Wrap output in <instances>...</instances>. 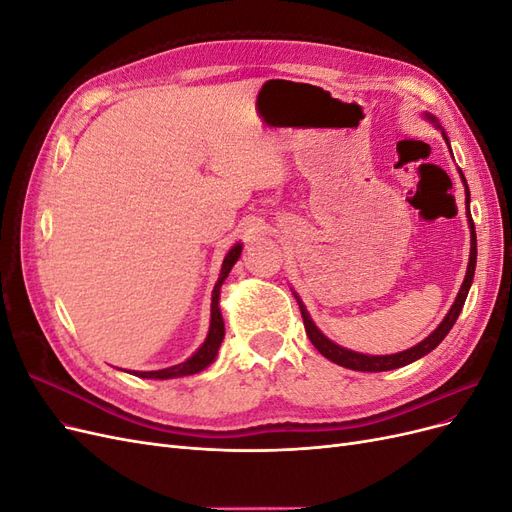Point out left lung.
Masks as SVG:
<instances>
[{
  "instance_id": "8db88e82",
  "label": "left lung",
  "mask_w": 512,
  "mask_h": 512,
  "mask_svg": "<svg viewBox=\"0 0 512 512\" xmlns=\"http://www.w3.org/2000/svg\"><path fill=\"white\" fill-rule=\"evenodd\" d=\"M425 117L442 132L444 141L448 145V136L442 130L438 119L431 117V115H425ZM459 177H461L463 185H466V215H468V226H470V260H468L466 277H463V284H461L457 297H455V303L451 305V309H448V314L444 316V320L438 324V329L431 331L423 339V342H418L416 346H412V348H408L404 352H395V354H363V352H354V350L342 348V346H337L335 342H331V339L316 327V322L312 320V316H309L305 303L299 299V294L292 290L294 299H297V303L301 307V316H303V324H305V331H307L309 342L314 344V348L322 356H327L329 361L342 365V367H348V369H354V371H391V369H399V367L410 365V363H414L418 359H423L425 354H429L433 348L440 346V342L448 335V331L453 329V324L457 322V318L461 314L463 303H466V297H468L472 280H474V271H476V230H474L472 213H470V190H468V181H466V177H463L461 170H459Z\"/></svg>"
}]
</instances>
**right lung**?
<instances>
[{
	"mask_svg": "<svg viewBox=\"0 0 512 512\" xmlns=\"http://www.w3.org/2000/svg\"><path fill=\"white\" fill-rule=\"evenodd\" d=\"M243 250V243H235L230 247V252L224 256L222 262V269H220V277L218 282L213 286L211 292V322H209V333L205 337V342L200 344V348L190 356V359H185L179 365L173 367H166V369H156V371H134V376L138 378H149V380H170V378H183V376H192L198 374V371L207 369L213 361L215 356H218V350L222 346V339H224V320H222V312H220V290L222 284L228 277L230 269L235 267V262L239 260Z\"/></svg>",
	"mask_w": 512,
	"mask_h": 512,
	"instance_id": "obj_1",
	"label": "right lung"
}]
</instances>
